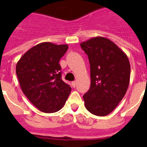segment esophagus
<instances>
[{
	"label": "esophagus",
	"mask_w": 147,
	"mask_h": 147,
	"mask_svg": "<svg viewBox=\"0 0 147 147\" xmlns=\"http://www.w3.org/2000/svg\"><path fill=\"white\" fill-rule=\"evenodd\" d=\"M71 84H72V86H73V88H75V87H76V82H75V81L72 82V83H71Z\"/></svg>",
	"instance_id": "obj_1"
}]
</instances>
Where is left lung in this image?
Masks as SVG:
<instances>
[{"label":"left lung","mask_w":147,"mask_h":147,"mask_svg":"<svg viewBox=\"0 0 147 147\" xmlns=\"http://www.w3.org/2000/svg\"><path fill=\"white\" fill-rule=\"evenodd\" d=\"M90 66V87L83 96L90 113L105 116L124 98L130 79V64L125 53L113 41L96 37L81 42Z\"/></svg>","instance_id":"8db88e82"}]
</instances>
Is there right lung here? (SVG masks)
<instances>
[{"label":"right lung","mask_w":147,"mask_h":147,"mask_svg":"<svg viewBox=\"0 0 147 147\" xmlns=\"http://www.w3.org/2000/svg\"><path fill=\"white\" fill-rule=\"evenodd\" d=\"M67 49V44L41 42L27 51L16 65L22 91L43 113L59 111L71 91V87L61 79L59 64Z\"/></svg>","instance_id":"obj_1"}]
</instances>
